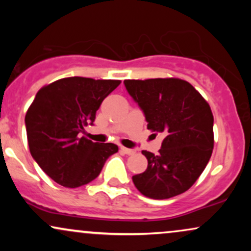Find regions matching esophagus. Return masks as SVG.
<instances>
[{
  "mask_svg": "<svg viewBox=\"0 0 251 251\" xmlns=\"http://www.w3.org/2000/svg\"><path fill=\"white\" fill-rule=\"evenodd\" d=\"M120 150H122V152H124V153H125V154H128V155H131V154H134V153H135L134 150H132V149H127V148H124V146H122V148H120Z\"/></svg>",
  "mask_w": 251,
  "mask_h": 251,
  "instance_id": "obj_1",
  "label": "esophagus"
}]
</instances>
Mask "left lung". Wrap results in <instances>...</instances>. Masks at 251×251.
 Listing matches in <instances>:
<instances>
[{
  "mask_svg": "<svg viewBox=\"0 0 251 251\" xmlns=\"http://www.w3.org/2000/svg\"><path fill=\"white\" fill-rule=\"evenodd\" d=\"M129 96L145 114L148 129L164 134L159 153H142L148 169L132 177L139 192L166 200L188 191L214 149V116L194 86L178 77L125 80Z\"/></svg>",
  "mask_w": 251,
  "mask_h": 251,
  "instance_id": "8db88e82",
  "label": "left lung"
}]
</instances>
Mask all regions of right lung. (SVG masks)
<instances>
[{
  "label": "right lung",
  "instance_id": "1",
  "mask_svg": "<svg viewBox=\"0 0 251 251\" xmlns=\"http://www.w3.org/2000/svg\"><path fill=\"white\" fill-rule=\"evenodd\" d=\"M120 80L63 77L36 93L25 114L31 157L54 181L79 188L99 176L109 155L118 152L112 143H93L81 132L93 124L102 100Z\"/></svg>",
  "mask_w": 251,
  "mask_h": 251
}]
</instances>
